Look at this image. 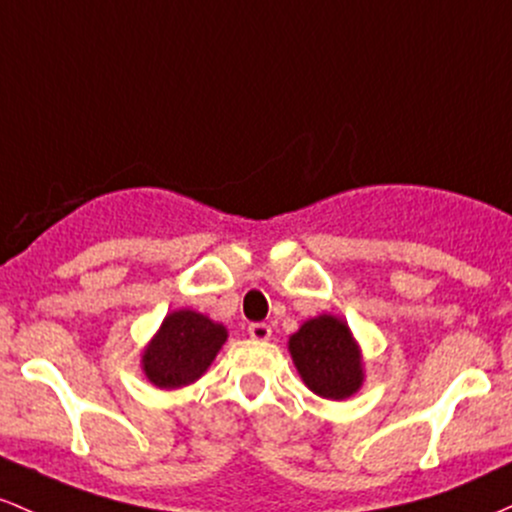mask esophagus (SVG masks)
I'll return each mask as SVG.
<instances>
[{"label": "esophagus", "mask_w": 512, "mask_h": 512, "mask_svg": "<svg viewBox=\"0 0 512 512\" xmlns=\"http://www.w3.org/2000/svg\"><path fill=\"white\" fill-rule=\"evenodd\" d=\"M249 336L254 338V341H268V338H271V326L263 324V321L249 324Z\"/></svg>", "instance_id": "1"}]
</instances>
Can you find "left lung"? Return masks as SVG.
Returning a JSON list of instances; mask_svg holds the SVG:
<instances>
[{
    "mask_svg": "<svg viewBox=\"0 0 512 512\" xmlns=\"http://www.w3.org/2000/svg\"><path fill=\"white\" fill-rule=\"evenodd\" d=\"M290 355L304 384L324 399H346L363 384L360 353L341 319L321 314L290 338Z\"/></svg>",
    "mask_w": 512,
    "mask_h": 512,
    "instance_id": "obj_1",
    "label": "left lung"
}]
</instances>
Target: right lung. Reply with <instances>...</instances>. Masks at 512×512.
Masks as SVG:
<instances>
[{
  "instance_id": "1",
  "label": "right lung",
  "mask_w": 512,
  "mask_h": 512,
  "mask_svg": "<svg viewBox=\"0 0 512 512\" xmlns=\"http://www.w3.org/2000/svg\"><path fill=\"white\" fill-rule=\"evenodd\" d=\"M225 341V326L191 309H179L164 319L142 355L147 380L162 389L191 384L208 370Z\"/></svg>"
}]
</instances>
